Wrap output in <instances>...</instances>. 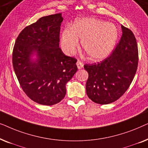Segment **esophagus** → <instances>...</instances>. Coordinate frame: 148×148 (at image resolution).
Masks as SVG:
<instances>
[{
	"label": "esophagus",
	"mask_w": 148,
	"mask_h": 148,
	"mask_svg": "<svg viewBox=\"0 0 148 148\" xmlns=\"http://www.w3.org/2000/svg\"><path fill=\"white\" fill-rule=\"evenodd\" d=\"M77 66L78 69H82L84 68V64H83V62L80 61L77 62Z\"/></svg>",
	"instance_id": "esophagus-1"
}]
</instances>
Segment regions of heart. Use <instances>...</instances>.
<instances>
[{
  "label": "heart",
  "instance_id": "1",
  "mask_svg": "<svg viewBox=\"0 0 148 148\" xmlns=\"http://www.w3.org/2000/svg\"><path fill=\"white\" fill-rule=\"evenodd\" d=\"M118 38V30L113 23L95 18L77 19L71 27L63 29L60 46L64 53L72 55L82 40V46L91 60H100L114 49Z\"/></svg>",
  "mask_w": 148,
  "mask_h": 148
}]
</instances>
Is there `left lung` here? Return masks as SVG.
Segmentation results:
<instances>
[{
  "instance_id": "1",
  "label": "left lung",
  "mask_w": 148,
  "mask_h": 148,
  "mask_svg": "<svg viewBox=\"0 0 148 148\" xmlns=\"http://www.w3.org/2000/svg\"><path fill=\"white\" fill-rule=\"evenodd\" d=\"M122 36L112 54L98 63L85 64L88 73L86 93L93 102L112 103L123 96L136 73L138 48L134 34L121 25Z\"/></svg>"
}]
</instances>
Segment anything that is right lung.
Instances as JSON below:
<instances>
[{
	"mask_svg": "<svg viewBox=\"0 0 148 148\" xmlns=\"http://www.w3.org/2000/svg\"><path fill=\"white\" fill-rule=\"evenodd\" d=\"M62 13L40 18L15 41L13 65L24 92L40 104L51 106L66 95V84L77 71L75 58L59 48Z\"/></svg>",
	"mask_w": 148,
	"mask_h": 148,
	"instance_id": "obj_1",
	"label": "right lung"
}]
</instances>
